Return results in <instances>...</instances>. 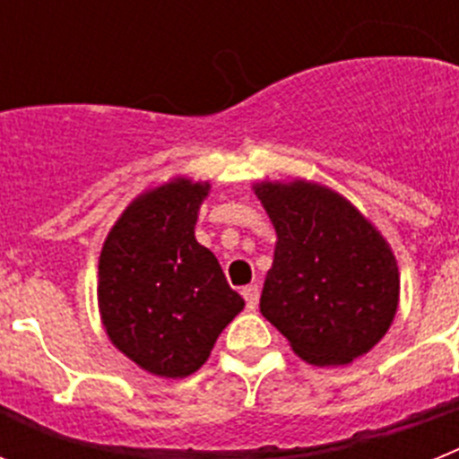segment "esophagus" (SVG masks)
<instances>
[{
    "label": "esophagus",
    "mask_w": 459,
    "mask_h": 459,
    "mask_svg": "<svg viewBox=\"0 0 459 459\" xmlns=\"http://www.w3.org/2000/svg\"><path fill=\"white\" fill-rule=\"evenodd\" d=\"M243 299H246V303H248L250 310H255L257 307V301H259V285H248L243 287Z\"/></svg>",
    "instance_id": "34e87169"
}]
</instances>
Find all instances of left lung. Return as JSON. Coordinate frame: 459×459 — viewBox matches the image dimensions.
Listing matches in <instances>:
<instances>
[{
	"mask_svg": "<svg viewBox=\"0 0 459 459\" xmlns=\"http://www.w3.org/2000/svg\"><path fill=\"white\" fill-rule=\"evenodd\" d=\"M275 227L259 310L312 366H347L388 333L400 271L381 232L347 197L315 181H259Z\"/></svg>",
	"mask_w": 459,
	"mask_h": 459,
	"instance_id": "8db88e82",
	"label": "left lung"
}]
</instances>
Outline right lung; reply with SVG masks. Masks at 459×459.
Returning <instances> with one entry per match:
<instances>
[{
    "label": "right lung",
    "instance_id": "right-lung-1",
    "mask_svg": "<svg viewBox=\"0 0 459 459\" xmlns=\"http://www.w3.org/2000/svg\"><path fill=\"white\" fill-rule=\"evenodd\" d=\"M209 181L174 177L137 195L112 225L99 259V312L109 342L165 379L209 359L243 310L216 255L195 238Z\"/></svg>",
    "mask_w": 459,
    "mask_h": 459
}]
</instances>
